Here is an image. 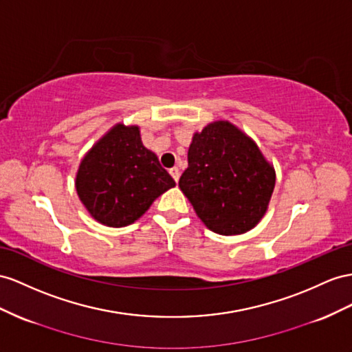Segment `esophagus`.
Returning <instances> with one entry per match:
<instances>
[{
  "instance_id": "1",
  "label": "esophagus",
  "mask_w": 352,
  "mask_h": 352,
  "mask_svg": "<svg viewBox=\"0 0 352 352\" xmlns=\"http://www.w3.org/2000/svg\"><path fill=\"white\" fill-rule=\"evenodd\" d=\"M169 174L173 175V178L175 179V183H178V179H179V169H178L177 166L170 168V169H169Z\"/></svg>"
}]
</instances>
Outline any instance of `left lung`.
<instances>
[{"mask_svg":"<svg viewBox=\"0 0 352 352\" xmlns=\"http://www.w3.org/2000/svg\"><path fill=\"white\" fill-rule=\"evenodd\" d=\"M188 168L178 186L206 228L241 235L262 220L275 187V169L257 144L230 122L196 132Z\"/></svg>","mask_w":352,"mask_h":352,"instance_id":"8db88e82","label":"left lung"}]
</instances>
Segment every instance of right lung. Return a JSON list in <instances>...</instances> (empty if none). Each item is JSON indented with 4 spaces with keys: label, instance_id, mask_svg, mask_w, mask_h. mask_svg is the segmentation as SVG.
I'll use <instances>...</instances> for the list:
<instances>
[{
    "label": "right lung",
    "instance_id": "add662e5",
    "mask_svg": "<svg viewBox=\"0 0 352 352\" xmlns=\"http://www.w3.org/2000/svg\"><path fill=\"white\" fill-rule=\"evenodd\" d=\"M174 186L157 156L142 146L138 126L122 123L89 150L76 177L80 201L96 221L110 228L132 224Z\"/></svg>",
    "mask_w": 352,
    "mask_h": 352
}]
</instances>
